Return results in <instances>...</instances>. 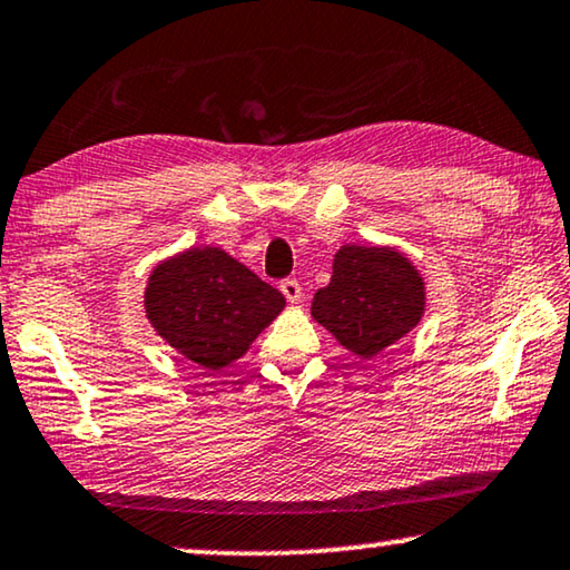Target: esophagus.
I'll return each mask as SVG.
<instances>
[{"mask_svg": "<svg viewBox=\"0 0 570 570\" xmlns=\"http://www.w3.org/2000/svg\"><path fill=\"white\" fill-rule=\"evenodd\" d=\"M281 292H284V297L292 302V305H297V302L302 299V286L297 278H284L281 281Z\"/></svg>", "mask_w": 570, "mask_h": 570, "instance_id": "1", "label": "esophagus"}]
</instances>
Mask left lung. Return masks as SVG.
Returning <instances> with one entry per match:
<instances>
[{"label":"left lung","instance_id":"8db88e82","mask_svg":"<svg viewBox=\"0 0 570 570\" xmlns=\"http://www.w3.org/2000/svg\"><path fill=\"white\" fill-rule=\"evenodd\" d=\"M424 315V281L393 247L344 245L331 284L315 292L313 317L348 352L373 360Z\"/></svg>","mask_w":570,"mask_h":570}]
</instances>
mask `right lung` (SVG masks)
<instances>
[{"mask_svg":"<svg viewBox=\"0 0 570 570\" xmlns=\"http://www.w3.org/2000/svg\"><path fill=\"white\" fill-rule=\"evenodd\" d=\"M286 299L218 247H189L150 273L146 315L171 348L222 370L268 328Z\"/></svg>","mask_w":570,"mask_h":570,"instance_id":"right-lung-1","label":"right lung"}]
</instances>
